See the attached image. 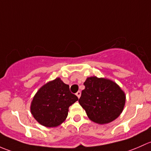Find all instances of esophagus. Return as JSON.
I'll list each match as a JSON object with an SVG mask.
<instances>
[{
  "label": "esophagus",
  "mask_w": 151,
  "mask_h": 151,
  "mask_svg": "<svg viewBox=\"0 0 151 151\" xmlns=\"http://www.w3.org/2000/svg\"><path fill=\"white\" fill-rule=\"evenodd\" d=\"M81 94V92L80 91H78L77 93H76V96H77V97H78V98H80Z\"/></svg>",
  "instance_id": "obj_1"
}]
</instances>
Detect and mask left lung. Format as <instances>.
<instances>
[{
    "label": "left lung",
    "mask_w": 151,
    "mask_h": 151,
    "mask_svg": "<svg viewBox=\"0 0 151 151\" xmlns=\"http://www.w3.org/2000/svg\"><path fill=\"white\" fill-rule=\"evenodd\" d=\"M78 102L88 119L99 124H105L117 119L124 110L125 93L113 81L96 76L88 77L83 83Z\"/></svg>",
    "instance_id": "1"
}]
</instances>
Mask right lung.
<instances>
[{"instance_id": "1", "label": "right lung", "mask_w": 151, "mask_h": 151, "mask_svg": "<svg viewBox=\"0 0 151 151\" xmlns=\"http://www.w3.org/2000/svg\"><path fill=\"white\" fill-rule=\"evenodd\" d=\"M78 99L70 91L69 85L57 78L38 90L31 102L30 112L42 126L57 127L65 122L69 107Z\"/></svg>"}]
</instances>
